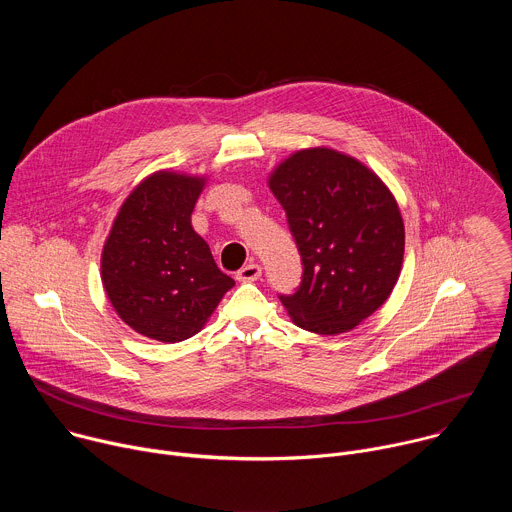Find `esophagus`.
<instances>
[{
	"mask_svg": "<svg viewBox=\"0 0 512 512\" xmlns=\"http://www.w3.org/2000/svg\"><path fill=\"white\" fill-rule=\"evenodd\" d=\"M261 277V265H257V263H249V265H245V267H241L239 271H237V279L239 281H257Z\"/></svg>",
	"mask_w": 512,
	"mask_h": 512,
	"instance_id": "obj_1",
	"label": "esophagus"
}]
</instances>
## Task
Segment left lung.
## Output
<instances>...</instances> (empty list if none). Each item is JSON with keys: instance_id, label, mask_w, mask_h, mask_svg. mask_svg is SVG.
Listing matches in <instances>:
<instances>
[{"instance_id": "obj_1", "label": "left lung", "mask_w": 512, "mask_h": 512, "mask_svg": "<svg viewBox=\"0 0 512 512\" xmlns=\"http://www.w3.org/2000/svg\"><path fill=\"white\" fill-rule=\"evenodd\" d=\"M302 255L296 294L279 296L304 330L334 336L377 312L399 279L405 227L395 196L362 162L330 148L291 154L269 176Z\"/></svg>"}]
</instances>
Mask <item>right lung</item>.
Returning a JSON list of instances; mask_svg holds the SVG:
<instances>
[{
	"instance_id": "1",
	"label": "right lung",
	"mask_w": 512,
	"mask_h": 512,
	"mask_svg": "<svg viewBox=\"0 0 512 512\" xmlns=\"http://www.w3.org/2000/svg\"><path fill=\"white\" fill-rule=\"evenodd\" d=\"M202 176L160 170L121 204L101 255V279L117 316L135 332L174 344L202 330L235 285L216 267L190 216Z\"/></svg>"
}]
</instances>
